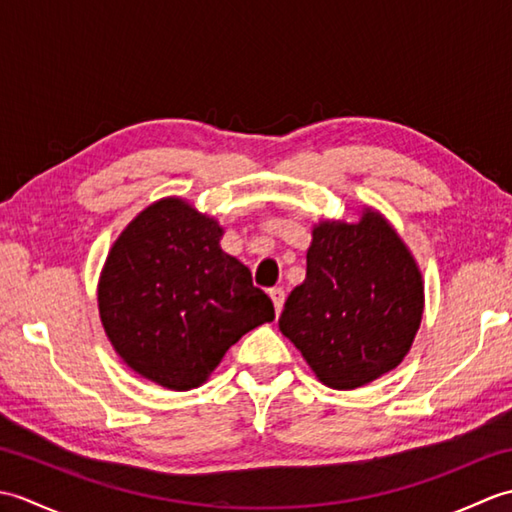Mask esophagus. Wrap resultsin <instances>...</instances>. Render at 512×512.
<instances>
[{"label": "esophagus", "mask_w": 512, "mask_h": 512, "mask_svg": "<svg viewBox=\"0 0 512 512\" xmlns=\"http://www.w3.org/2000/svg\"><path fill=\"white\" fill-rule=\"evenodd\" d=\"M268 295H270V299H273V306H275V310H277V314H279V312H281V308H284L286 292L281 290V288H270V290H268Z\"/></svg>", "instance_id": "1"}]
</instances>
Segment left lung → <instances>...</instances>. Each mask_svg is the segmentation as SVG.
<instances>
[{"label": "left lung", "instance_id": "1", "mask_svg": "<svg viewBox=\"0 0 512 512\" xmlns=\"http://www.w3.org/2000/svg\"><path fill=\"white\" fill-rule=\"evenodd\" d=\"M306 259L279 330L321 383L356 389L398 367L420 328L424 286L394 226L372 209L358 222L323 220Z\"/></svg>", "mask_w": 512, "mask_h": 512}]
</instances>
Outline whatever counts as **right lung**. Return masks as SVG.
<instances>
[{
	"label": "right lung",
	"instance_id": "add662e5",
	"mask_svg": "<svg viewBox=\"0 0 512 512\" xmlns=\"http://www.w3.org/2000/svg\"><path fill=\"white\" fill-rule=\"evenodd\" d=\"M224 228L180 198L140 211L116 239L99 281L107 339L160 387H200L226 350L275 319L250 270L220 248Z\"/></svg>",
	"mask_w": 512,
	"mask_h": 512
}]
</instances>
